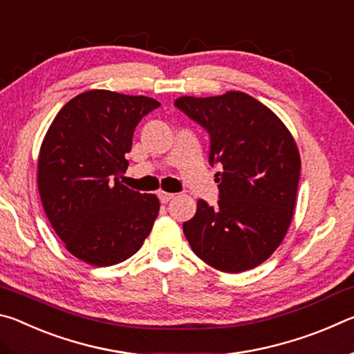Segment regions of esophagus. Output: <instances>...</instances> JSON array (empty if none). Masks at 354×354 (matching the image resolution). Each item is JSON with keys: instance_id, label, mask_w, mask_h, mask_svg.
<instances>
[{"instance_id": "esophagus-1", "label": "esophagus", "mask_w": 354, "mask_h": 354, "mask_svg": "<svg viewBox=\"0 0 354 354\" xmlns=\"http://www.w3.org/2000/svg\"><path fill=\"white\" fill-rule=\"evenodd\" d=\"M158 196L160 203H169L170 200L175 198V194H169V192H164V190H159L158 192Z\"/></svg>"}]
</instances>
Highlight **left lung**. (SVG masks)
Instances as JSON below:
<instances>
[{
	"mask_svg": "<svg viewBox=\"0 0 354 354\" xmlns=\"http://www.w3.org/2000/svg\"><path fill=\"white\" fill-rule=\"evenodd\" d=\"M175 106L211 137L218 164V201L196 203L183 225L194 253L207 266L241 273L267 261L289 230L301 160L290 131L274 112L243 92L181 97Z\"/></svg>",
	"mask_w": 354,
	"mask_h": 354,
	"instance_id": "1",
	"label": "left lung"
}]
</instances>
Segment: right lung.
<instances>
[{
	"instance_id": "obj_1",
	"label": "right lung",
	"mask_w": 354,
	"mask_h": 354,
	"mask_svg": "<svg viewBox=\"0 0 354 354\" xmlns=\"http://www.w3.org/2000/svg\"><path fill=\"white\" fill-rule=\"evenodd\" d=\"M160 103L111 91H88L65 104L41 142L37 185L53 230L71 254L95 267L140 250L159 214L153 194L118 181L134 129Z\"/></svg>"
}]
</instances>
